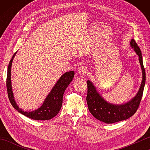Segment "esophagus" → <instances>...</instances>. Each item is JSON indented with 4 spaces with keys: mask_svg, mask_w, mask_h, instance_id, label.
I'll list each match as a JSON object with an SVG mask.
<instances>
[{
    "mask_svg": "<svg viewBox=\"0 0 150 150\" xmlns=\"http://www.w3.org/2000/svg\"><path fill=\"white\" fill-rule=\"evenodd\" d=\"M78 72L81 75H84L87 73V68L84 66H82L79 68Z\"/></svg>",
    "mask_w": 150,
    "mask_h": 150,
    "instance_id": "34e87169",
    "label": "esophagus"
}]
</instances>
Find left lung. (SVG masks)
<instances>
[{
    "label": "left lung",
    "mask_w": 150,
    "mask_h": 150,
    "mask_svg": "<svg viewBox=\"0 0 150 150\" xmlns=\"http://www.w3.org/2000/svg\"><path fill=\"white\" fill-rule=\"evenodd\" d=\"M130 45L139 56V62L142 71V80L141 87L136 96L131 100L120 105L108 103L97 91L93 84L90 81H87L88 93L86 100L88 110L97 119L105 123L112 124L129 119L134 115L141 103L146 82V72L143 65L141 51L134 39L131 40Z\"/></svg>",
    "instance_id": "obj_1"
}]
</instances>
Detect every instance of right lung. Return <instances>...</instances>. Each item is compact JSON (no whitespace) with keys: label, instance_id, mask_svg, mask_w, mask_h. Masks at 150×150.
<instances>
[{"label":"right lung","instance_id":"obj_1","mask_svg":"<svg viewBox=\"0 0 150 150\" xmlns=\"http://www.w3.org/2000/svg\"><path fill=\"white\" fill-rule=\"evenodd\" d=\"M17 53V52H16ZM16 53H14L9 62L8 67V74L6 79V88H7L8 95L9 100L11 105L15 110H17L19 113L29 117L31 119L38 120H50L55 117L59 113L60 108L62 107L63 95L66 88L68 86L70 82L74 77L75 73L73 71H68L63 74L59 80L57 81L55 85L50 91V93L46 98L42 105L39 109L31 112L24 111L20 109L17 106V103L14 99L13 93L12 91L11 82V68L12 65L13 59L15 56Z\"/></svg>","mask_w":150,"mask_h":150}]
</instances>
